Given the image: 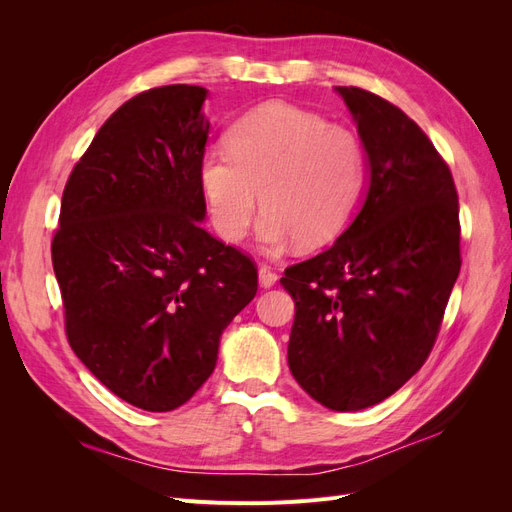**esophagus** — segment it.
I'll return each instance as SVG.
<instances>
[{"mask_svg": "<svg viewBox=\"0 0 512 512\" xmlns=\"http://www.w3.org/2000/svg\"><path fill=\"white\" fill-rule=\"evenodd\" d=\"M258 280L262 288H271L277 282V273L269 265H260L258 267Z\"/></svg>", "mask_w": 512, "mask_h": 512, "instance_id": "esophagus-1", "label": "esophagus"}]
</instances>
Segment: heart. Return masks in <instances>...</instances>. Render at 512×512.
Segmentation results:
<instances>
[{
    "instance_id": "obj_1",
    "label": "heart",
    "mask_w": 512,
    "mask_h": 512,
    "mask_svg": "<svg viewBox=\"0 0 512 512\" xmlns=\"http://www.w3.org/2000/svg\"><path fill=\"white\" fill-rule=\"evenodd\" d=\"M198 166L209 218L230 243L245 237L258 207L267 247L297 239L303 250L331 243L348 224L365 179L363 145L318 113L273 102L254 108Z\"/></svg>"
}]
</instances>
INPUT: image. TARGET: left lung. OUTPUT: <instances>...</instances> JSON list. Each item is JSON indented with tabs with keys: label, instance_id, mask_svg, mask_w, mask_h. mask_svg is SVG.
<instances>
[{
	"label": "left lung",
	"instance_id": "8db88e82",
	"mask_svg": "<svg viewBox=\"0 0 512 512\" xmlns=\"http://www.w3.org/2000/svg\"><path fill=\"white\" fill-rule=\"evenodd\" d=\"M337 91L367 151L365 205L327 252L280 282L294 299V380L318 404L352 412L427 361L461 269V226L451 168L418 123L371 91Z\"/></svg>",
	"mask_w": 512,
	"mask_h": 512
}]
</instances>
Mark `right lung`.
<instances>
[{"mask_svg": "<svg viewBox=\"0 0 512 512\" xmlns=\"http://www.w3.org/2000/svg\"><path fill=\"white\" fill-rule=\"evenodd\" d=\"M205 98L164 85L121 104L74 164L51 243L70 348L149 412L207 382L222 331L258 290L256 262L198 224Z\"/></svg>", "mask_w": 512, "mask_h": 512, "instance_id": "right-lung-1", "label": "right lung"}]
</instances>
